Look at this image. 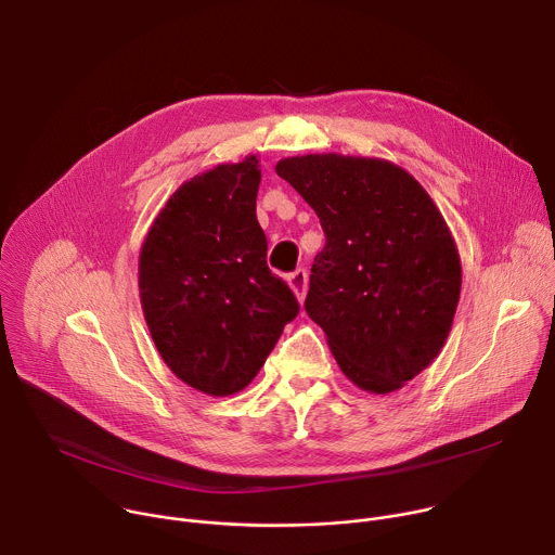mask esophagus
Wrapping results in <instances>:
<instances>
[{"mask_svg":"<svg viewBox=\"0 0 555 555\" xmlns=\"http://www.w3.org/2000/svg\"><path fill=\"white\" fill-rule=\"evenodd\" d=\"M287 283H289L292 292L296 294L298 302H302V300H305V294H307V272L298 268L296 272H292V274L287 276Z\"/></svg>","mask_w":555,"mask_h":555,"instance_id":"1","label":"esophagus"}]
</instances>
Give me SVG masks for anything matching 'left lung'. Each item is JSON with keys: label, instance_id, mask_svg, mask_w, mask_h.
Returning <instances> with one entry per match:
<instances>
[{"label": "left lung", "instance_id": "1", "mask_svg": "<svg viewBox=\"0 0 555 555\" xmlns=\"http://www.w3.org/2000/svg\"><path fill=\"white\" fill-rule=\"evenodd\" d=\"M276 173L319 215L305 311L340 371L362 390L392 392L441 351L461 294L454 236L426 189L379 157L309 153Z\"/></svg>", "mask_w": 555, "mask_h": 555}]
</instances>
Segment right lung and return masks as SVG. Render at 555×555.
Masks as SVG:
<instances>
[{"instance_id": "right-lung-1", "label": "right lung", "mask_w": 555, "mask_h": 555, "mask_svg": "<svg viewBox=\"0 0 555 555\" xmlns=\"http://www.w3.org/2000/svg\"><path fill=\"white\" fill-rule=\"evenodd\" d=\"M257 155L184 182L153 219L138 261L140 302L165 364L189 386L244 390L296 319L298 300L268 268L257 221Z\"/></svg>"}]
</instances>
